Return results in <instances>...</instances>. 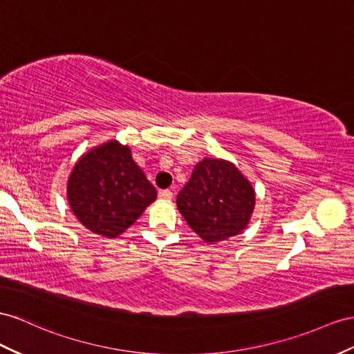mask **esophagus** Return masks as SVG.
<instances>
[{
  "instance_id": "esophagus-1",
  "label": "esophagus",
  "mask_w": 354,
  "mask_h": 354,
  "mask_svg": "<svg viewBox=\"0 0 354 354\" xmlns=\"http://www.w3.org/2000/svg\"><path fill=\"white\" fill-rule=\"evenodd\" d=\"M158 197L162 198V201H170L171 197H174V193H171V189H160L158 192Z\"/></svg>"
}]
</instances>
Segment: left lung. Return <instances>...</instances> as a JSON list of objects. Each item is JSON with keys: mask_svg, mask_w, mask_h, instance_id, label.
Wrapping results in <instances>:
<instances>
[{"mask_svg": "<svg viewBox=\"0 0 354 354\" xmlns=\"http://www.w3.org/2000/svg\"><path fill=\"white\" fill-rule=\"evenodd\" d=\"M254 201V189L232 162L205 158L178 193L176 205L205 242H218L247 227Z\"/></svg>", "mask_w": 354, "mask_h": 354, "instance_id": "1", "label": "left lung"}]
</instances>
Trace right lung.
Wrapping results in <instances>:
<instances>
[{
	"instance_id": "add662e5",
	"label": "right lung",
	"mask_w": 354,
	"mask_h": 354,
	"mask_svg": "<svg viewBox=\"0 0 354 354\" xmlns=\"http://www.w3.org/2000/svg\"><path fill=\"white\" fill-rule=\"evenodd\" d=\"M157 198V189L131 158L129 147L115 140L89 151L68 179L71 211L85 227L116 238Z\"/></svg>"
}]
</instances>
